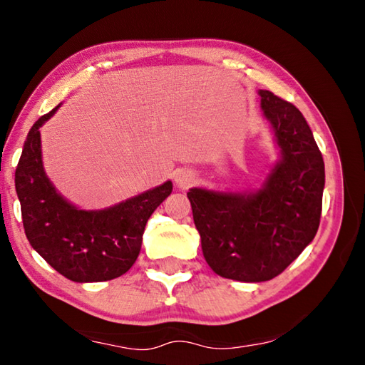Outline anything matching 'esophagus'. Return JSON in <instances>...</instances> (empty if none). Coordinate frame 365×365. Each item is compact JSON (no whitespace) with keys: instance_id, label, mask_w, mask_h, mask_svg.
<instances>
[{"instance_id":"1","label":"esophagus","mask_w":365,"mask_h":365,"mask_svg":"<svg viewBox=\"0 0 365 365\" xmlns=\"http://www.w3.org/2000/svg\"><path fill=\"white\" fill-rule=\"evenodd\" d=\"M196 182V175L191 170H180L175 175V183L178 188H190Z\"/></svg>"}]
</instances>
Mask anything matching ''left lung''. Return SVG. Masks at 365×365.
<instances>
[{"label": "left lung", "mask_w": 365, "mask_h": 365, "mask_svg": "<svg viewBox=\"0 0 365 365\" xmlns=\"http://www.w3.org/2000/svg\"><path fill=\"white\" fill-rule=\"evenodd\" d=\"M259 95L282 150L264 187L250 195L187 193L209 267L240 282L280 275L316 237L322 214L324 158L304 115L269 90Z\"/></svg>", "instance_id": "8db88e82"}]
</instances>
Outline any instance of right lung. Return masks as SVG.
I'll return each mask as SVG.
<instances>
[{
	"instance_id": "add662e5",
	"label": "right lung",
	"mask_w": 365,
	"mask_h": 365,
	"mask_svg": "<svg viewBox=\"0 0 365 365\" xmlns=\"http://www.w3.org/2000/svg\"><path fill=\"white\" fill-rule=\"evenodd\" d=\"M58 108L30 128L16 169L24 230L32 248L66 279L113 280L137 261L146 222L172 193V182L103 211L73 207L54 190L41 164L38 128Z\"/></svg>"
}]
</instances>
